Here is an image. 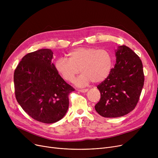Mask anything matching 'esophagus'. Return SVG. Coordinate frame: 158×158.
I'll return each instance as SVG.
<instances>
[{"label": "esophagus", "instance_id": "obj_1", "mask_svg": "<svg viewBox=\"0 0 158 158\" xmlns=\"http://www.w3.org/2000/svg\"><path fill=\"white\" fill-rule=\"evenodd\" d=\"M77 91H79V92L81 93H86L88 91V89H77Z\"/></svg>", "mask_w": 158, "mask_h": 158}]
</instances>
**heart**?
I'll return each instance as SVG.
<instances>
[{
  "instance_id": "b5f03b06",
  "label": "heart",
  "mask_w": 158,
  "mask_h": 158,
  "mask_svg": "<svg viewBox=\"0 0 158 158\" xmlns=\"http://www.w3.org/2000/svg\"><path fill=\"white\" fill-rule=\"evenodd\" d=\"M68 59L60 57L55 62V69L66 81L72 82L80 72L82 73L75 81L83 86L91 81L99 83L105 81L113 68V56L106 49L91 47L75 48L67 54Z\"/></svg>"
}]
</instances>
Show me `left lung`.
Instances as JSON below:
<instances>
[{"instance_id": "8db88e82", "label": "left lung", "mask_w": 158, "mask_h": 158, "mask_svg": "<svg viewBox=\"0 0 158 158\" xmlns=\"http://www.w3.org/2000/svg\"><path fill=\"white\" fill-rule=\"evenodd\" d=\"M116 63L105 81L97 86L101 99L95 106L103 117H120L136 107L144 85L143 64L139 56L126 45L115 51Z\"/></svg>"}]
</instances>
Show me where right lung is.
I'll return each instance as SVG.
<instances>
[{
	"label": "right lung",
	"mask_w": 158,
	"mask_h": 158,
	"mask_svg": "<svg viewBox=\"0 0 158 158\" xmlns=\"http://www.w3.org/2000/svg\"><path fill=\"white\" fill-rule=\"evenodd\" d=\"M52 57L48 48L29 53L14 72L16 101L31 117L45 123L63 118L69 109V95L75 90L56 72Z\"/></svg>",
	"instance_id": "1"
}]
</instances>
